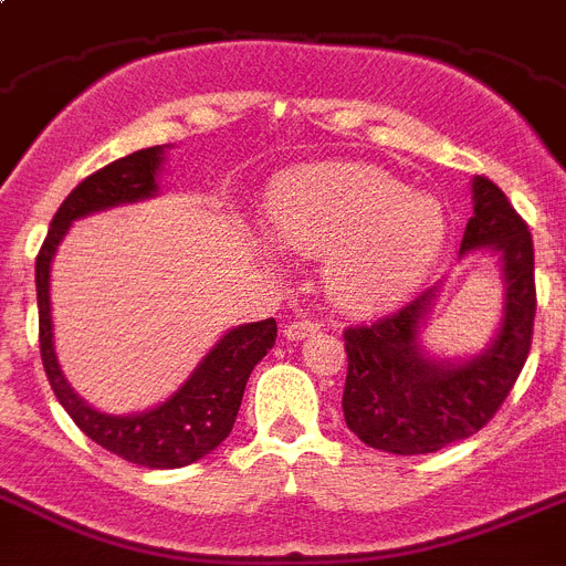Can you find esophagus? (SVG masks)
<instances>
[{
  "label": "esophagus",
  "mask_w": 566,
  "mask_h": 566,
  "mask_svg": "<svg viewBox=\"0 0 566 566\" xmlns=\"http://www.w3.org/2000/svg\"><path fill=\"white\" fill-rule=\"evenodd\" d=\"M322 331V322H313V318H293V322L284 327V336L290 338V342H302V338L313 336V333Z\"/></svg>",
  "instance_id": "1"
}]
</instances>
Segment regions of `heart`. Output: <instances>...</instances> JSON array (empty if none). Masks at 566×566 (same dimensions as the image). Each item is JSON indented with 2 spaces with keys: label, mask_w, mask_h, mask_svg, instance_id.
Here are the masks:
<instances>
[{
  "label": "heart",
  "mask_w": 566,
  "mask_h": 566,
  "mask_svg": "<svg viewBox=\"0 0 566 566\" xmlns=\"http://www.w3.org/2000/svg\"><path fill=\"white\" fill-rule=\"evenodd\" d=\"M273 233L324 259L327 293L347 311H378L410 293L436 264L447 216L367 165H316L282 179L268 199Z\"/></svg>",
  "instance_id": "b5f03b06"
}]
</instances>
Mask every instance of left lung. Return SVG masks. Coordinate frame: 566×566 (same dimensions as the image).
Listing matches in <instances>:
<instances>
[{
	"instance_id": "left-lung-1",
	"label": "left lung",
	"mask_w": 566,
	"mask_h": 566,
	"mask_svg": "<svg viewBox=\"0 0 566 566\" xmlns=\"http://www.w3.org/2000/svg\"><path fill=\"white\" fill-rule=\"evenodd\" d=\"M475 248L499 253L507 284L504 322L481 356L450 365L421 353L419 327L436 287L390 316L344 331V421L373 450L436 453L470 439L507 401L533 344L535 253L527 222L488 176H475L473 216L461 239V253Z\"/></svg>"
}]
</instances>
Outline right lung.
Listing matches in <instances>:
<instances>
[{"label": "right lung", "mask_w": 566, "mask_h": 566, "mask_svg": "<svg viewBox=\"0 0 566 566\" xmlns=\"http://www.w3.org/2000/svg\"><path fill=\"white\" fill-rule=\"evenodd\" d=\"M161 156H165L161 145L136 150L105 165L71 190V196L53 216L51 230L36 255V302L42 365H45L48 381L56 392L59 405L65 407L78 430L130 464L174 470V467H188L205 459L210 450L228 439L242 407L250 373L276 344V322L264 318V322L242 324L230 331L205 356V361L196 367L179 392H174L165 405L139 412V416H105L78 399L59 370L51 324V262L62 235L78 216L154 196Z\"/></svg>", "instance_id": "1"}]
</instances>
